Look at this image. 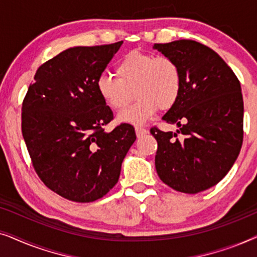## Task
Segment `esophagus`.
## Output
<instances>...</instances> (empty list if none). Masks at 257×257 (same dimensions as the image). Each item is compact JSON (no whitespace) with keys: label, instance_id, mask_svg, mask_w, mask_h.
I'll return each instance as SVG.
<instances>
[{"label":"esophagus","instance_id":"34e87169","mask_svg":"<svg viewBox=\"0 0 257 257\" xmlns=\"http://www.w3.org/2000/svg\"><path fill=\"white\" fill-rule=\"evenodd\" d=\"M136 133H137V137L140 138V137H144L146 136L149 131L145 127H143V126H136Z\"/></svg>","mask_w":257,"mask_h":257}]
</instances>
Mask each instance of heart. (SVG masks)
<instances>
[{
    "mask_svg": "<svg viewBox=\"0 0 257 257\" xmlns=\"http://www.w3.org/2000/svg\"><path fill=\"white\" fill-rule=\"evenodd\" d=\"M115 76L101 75L97 89L112 110H122L133 96L138 98L118 115L122 122L144 124L158 108L166 111L173 107L181 92L180 69L167 56L131 51L119 59Z\"/></svg>",
    "mask_w": 257,
    "mask_h": 257,
    "instance_id": "heart-1",
    "label": "heart"
}]
</instances>
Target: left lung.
<instances>
[{
  "instance_id": "8db88e82",
  "label": "left lung",
  "mask_w": 257,
  "mask_h": 257,
  "mask_svg": "<svg viewBox=\"0 0 257 257\" xmlns=\"http://www.w3.org/2000/svg\"><path fill=\"white\" fill-rule=\"evenodd\" d=\"M175 61L181 92L163 119L178 126L157 139V173L178 192L195 194L216 185L233 166L243 142V98L237 77L212 49L192 40L154 44Z\"/></svg>"
}]
</instances>
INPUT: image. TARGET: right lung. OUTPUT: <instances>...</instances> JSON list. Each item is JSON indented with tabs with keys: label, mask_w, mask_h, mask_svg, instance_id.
Instances as JSON below:
<instances>
[{
	"label": "right lung",
	"mask_w": 257,
	"mask_h": 257,
	"mask_svg": "<svg viewBox=\"0 0 257 257\" xmlns=\"http://www.w3.org/2000/svg\"><path fill=\"white\" fill-rule=\"evenodd\" d=\"M122 41L66 49L37 69L22 103V135L34 170L52 192L92 202L118 182L137 138L130 124L104 131L113 112L97 80Z\"/></svg>",
	"instance_id": "right-lung-1"
}]
</instances>
